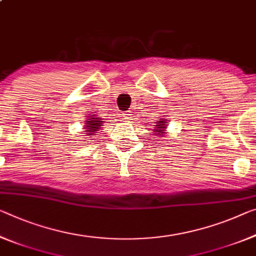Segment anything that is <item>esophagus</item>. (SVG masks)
I'll use <instances>...</instances> for the list:
<instances>
[{"label":"esophagus","instance_id":"obj_1","mask_svg":"<svg viewBox=\"0 0 256 256\" xmlns=\"http://www.w3.org/2000/svg\"><path fill=\"white\" fill-rule=\"evenodd\" d=\"M132 112H124V113H122V118H124V120H130V118H132Z\"/></svg>","mask_w":256,"mask_h":256}]
</instances>
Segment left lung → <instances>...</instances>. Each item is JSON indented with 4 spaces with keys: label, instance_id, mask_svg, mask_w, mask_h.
<instances>
[{
    "label": "left lung",
    "instance_id": "obj_1",
    "mask_svg": "<svg viewBox=\"0 0 256 256\" xmlns=\"http://www.w3.org/2000/svg\"><path fill=\"white\" fill-rule=\"evenodd\" d=\"M166 119H164V118H161V119L156 120V127H154V132L156 136H160V137H164L166 135V129H167V122H166Z\"/></svg>",
    "mask_w": 256,
    "mask_h": 256
}]
</instances>
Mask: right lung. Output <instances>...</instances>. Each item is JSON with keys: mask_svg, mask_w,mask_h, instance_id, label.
Here are the masks:
<instances>
[{"mask_svg": "<svg viewBox=\"0 0 256 256\" xmlns=\"http://www.w3.org/2000/svg\"><path fill=\"white\" fill-rule=\"evenodd\" d=\"M102 124H104L102 118L96 114H90L87 118V120L84 121V134H86V136H92L96 132L100 130Z\"/></svg>", "mask_w": 256, "mask_h": 256, "instance_id": "add662e5", "label": "right lung"}]
</instances>
